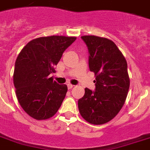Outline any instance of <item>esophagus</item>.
Here are the masks:
<instances>
[{"label": "esophagus", "instance_id": "esophagus-1", "mask_svg": "<svg viewBox=\"0 0 150 150\" xmlns=\"http://www.w3.org/2000/svg\"><path fill=\"white\" fill-rule=\"evenodd\" d=\"M73 86H73L72 84H70V83L67 84V88H68V89H71Z\"/></svg>", "mask_w": 150, "mask_h": 150}]
</instances>
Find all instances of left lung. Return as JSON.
I'll use <instances>...</instances> for the list:
<instances>
[{
    "instance_id": "obj_1",
    "label": "left lung",
    "mask_w": 150,
    "mask_h": 150,
    "mask_svg": "<svg viewBox=\"0 0 150 150\" xmlns=\"http://www.w3.org/2000/svg\"><path fill=\"white\" fill-rule=\"evenodd\" d=\"M89 52V68L95 73V90L85 88L79 99V113L91 124L102 125L113 119L125 103L129 88L127 63L110 40L95 35L81 37Z\"/></svg>"
}]
</instances>
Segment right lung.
<instances>
[{
  "label": "right lung",
  "mask_w": 150,
  "mask_h": 150,
  "mask_svg": "<svg viewBox=\"0 0 150 150\" xmlns=\"http://www.w3.org/2000/svg\"><path fill=\"white\" fill-rule=\"evenodd\" d=\"M75 40L63 35L34 39L16 58L13 74L16 97L24 111L36 120L55 115L66 96V84L59 85L49 75Z\"/></svg>",
  "instance_id": "add662e5"
}]
</instances>
